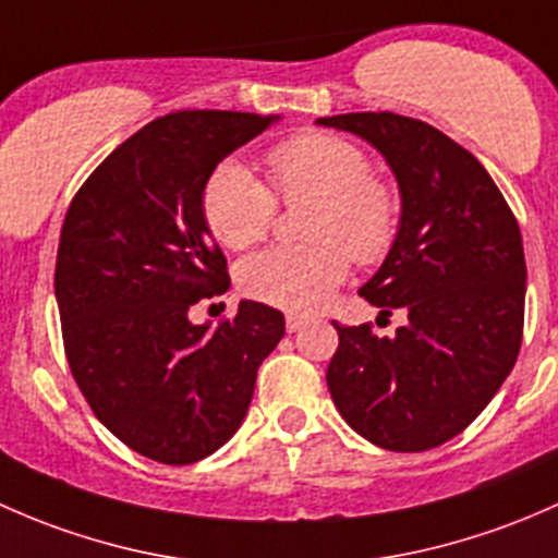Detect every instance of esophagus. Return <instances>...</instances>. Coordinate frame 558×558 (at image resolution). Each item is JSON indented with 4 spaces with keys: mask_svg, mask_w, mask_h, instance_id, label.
I'll list each match as a JSON object with an SVG mask.
<instances>
[{
    "mask_svg": "<svg viewBox=\"0 0 558 558\" xmlns=\"http://www.w3.org/2000/svg\"><path fill=\"white\" fill-rule=\"evenodd\" d=\"M284 325H287V332H298L303 325H306V317H298V314H287Z\"/></svg>",
    "mask_w": 558,
    "mask_h": 558,
    "instance_id": "1",
    "label": "esophagus"
}]
</instances>
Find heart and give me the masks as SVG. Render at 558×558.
<instances>
[{
    "instance_id": "obj_1",
    "label": "heart",
    "mask_w": 558,
    "mask_h": 558,
    "mask_svg": "<svg viewBox=\"0 0 558 558\" xmlns=\"http://www.w3.org/2000/svg\"><path fill=\"white\" fill-rule=\"evenodd\" d=\"M274 193L284 204L314 201L306 236L312 244H279L246 257L239 287L252 301L284 312H317L343 284L349 257L360 266L384 260L400 222V195L373 174L371 155L357 142L327 131H306L266 155ZM239 160H222L206 177L201 215L211 236L228 250L266 239L277 198Z\"/></svg>"
}]
</instances>
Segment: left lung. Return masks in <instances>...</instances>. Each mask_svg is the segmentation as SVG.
Instances as JSON below:
<instances>
[{
    "label": "left lung",
    "mask_w": 558,
    "mask_h": 558,
    "mask_svg": "<svg viewBox=\"0 0 558 558\" xmlns=\"http://www.w3.org/2000/svg\"><path fill=\"white\" fill-rule=\"evenodd\" d=\"M319 125L371 142L400 187L387 260L360 287L408 322L392 338L338 330L327 389L354 433L389 451H427L462 433L513 371L524 336L519 222L473 153L422 120L349 112Z\"/></svg>",
    "instance_id": "obj_1"
}]
</instances>
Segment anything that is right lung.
Instances as JSON below:
<instances>
[{
	"mask_svg": "<svg viewBox=\"0 0 558 558\" xmlns=\"http://www.w3.org/2000/svg\"><path fill=\"white\" fill-rule=\"evenodd\" d=\"M277 120L222 109L155 118L69 204L56 257L69 367L96 418L155 462L193 464L228 444L284 336L281 312L255 301L217 327L187 317L231 284L201 215L206 177Z\"/></svg>",
	"mask_w": 558,
	"mask_h": 558,
	"instance_id": "1",
	"label": "right lung"
}]
</instances>
